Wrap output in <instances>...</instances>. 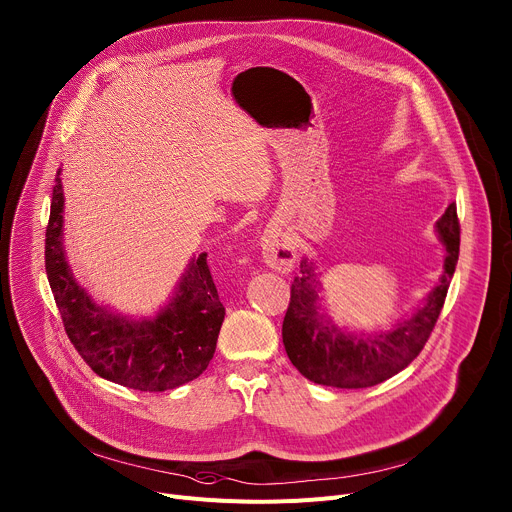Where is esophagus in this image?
<instances>
[{"label":"esophagus","instance_id":"1","mask_svg":"<svg viewBox=\"0 0 512 512\" xmlns=\"http://www.w3.org/2000/svg\"><path fill=\"white\" fill-rule=\"evenodd\" d=\"M261 249H263V259L265 263L275 269V271H290L296 263V249L280 235L275 232H265L261 239Z\"/></svg>","mask_w":512,"mask_h":512}]
</instances>
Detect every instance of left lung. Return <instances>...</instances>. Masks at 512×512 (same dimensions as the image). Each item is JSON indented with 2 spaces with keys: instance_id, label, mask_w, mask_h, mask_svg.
<instances>
[{
  "instance_id": "obj_1",
  "label": "left lung",
  "mask_w": 512,
  "mask_h": 512,
  "mask_svg": "<svg viewBox=\"0 0 512 512\" xmlns=\"http://www.w3.org/2000/svg\"><path fill=\"white\" fill-rule=\"evenodd\" d=\"M439 237L447 249L439 286L412 318L396 324V329L357 337L343 333L333 322L318 314V282L310 261L302 259L300 275L290 288V304L284 316L282 337L286 353L304 378L333 388H369L386 382L402 371L429 341L459 257V220L451 204L437 222Z\"/></svg>"
}]
</instances>
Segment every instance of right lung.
<instances>
[{"instance_id":"add662e5","label":"right lung","mask_w":512,"mask_h":512,"mask_svg":"<svg viewBox=\"0 0 512 512\" xmlns=\"http://www.w3.org/2000/svg\"><path fill=\"white\" fill-rule=\"evenodd\" d=\"M59 175L46 226L44 267L65 333L81 359L100 378L141 392H165L196 380L214 357L224 320L208 255L190 263L173 300L153 320H128L96 306L65 261Z\"/></svg>"}]
</instances>
